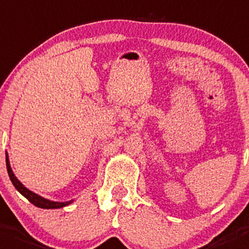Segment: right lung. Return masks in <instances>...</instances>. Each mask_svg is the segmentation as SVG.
I'll return each mask as SVG.
<instances>
[{
    "label": "right lung",
    "mask_w": 249,
    "mask_h": 249,
    "mask_svg": "<svg viewBox=\"0 0 249 249\" xmlns=\"http://www.w3.org/2000/svg\"><path fill=\"white\" fill-rule=\"evenodd\" d=\"M6 165H7V171H8L9 178H11V181H12V183H13L14 187H16V189L18 190V191L20 192V194L23 195V196L25 197V198L28 199L30 203H33L34 206L38 207V208H42V209H57V208H63V207L69 206V204L73 202V201L53 202V201H50V199L43 198V197L38 196L37 194H34L33 191H30V190L26 189L25 186H24L23 183H21L20 181L16 178L14 173L12 171L11 164H9L8 154L7 153H6Z\"/></svg>",
    "instance_id": "1"
}]
</instances>
